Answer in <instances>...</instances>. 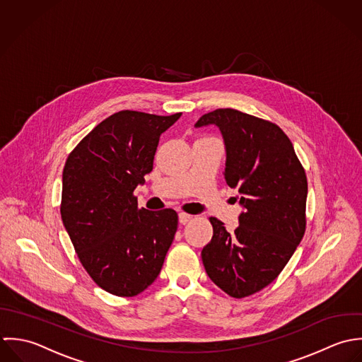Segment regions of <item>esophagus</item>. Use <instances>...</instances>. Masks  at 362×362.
Listing matches in <instances>:
<instances>
[{"instance_id": "34e87169", "label": "esophagus", "mask_w": 362, "mask_h": 362, "mask_svg": "<svg viewBox=\"0 0 362 362\" xmlns=\"http://www.w3.org/2000/svg\"><path fill=\"white\" fill-rule=\"evenodd\" d=\"M192 219H193V216H190V214H185V213H180V214H179V222H180L182 225L187 223V222L192 221Z\"/></svg>"}]
</instances>
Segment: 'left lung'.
<instances>
[{
    "label": "left lung",
    "mask_w": 362,
    "mask_h": 362,
    "mask_svg": "<svg viewBox=\"0 0 362 362\" xmlns=\"http://www.w3.org/2000/svg\"><path fill=\"white\" fill-rule=\"evenodd\" d=\"M216 126L225 145L223 177L240 197L233 232L211 217L214 235L202 250L207 276L233 298L267 287L288 263L305 233L308 182L292 143L266 120L217 109L194 127Z\"/></svg>",
    "instance_id": "obj_1"
}]
</instances>
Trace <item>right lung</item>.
<instances>
[{
    "instance_id": "right-lung-1",
    "label": "right lung",
    "mask_w": 362,
    "mask_h": 362,
    "mask_svg": "<svg viewBox=\"0 0 362 362\" xmlns=\"http://www.w3.org/2000/svg\"><path fill=\"white\" fill-rule=\"evenodd\" d=\"M182 116L123 110L98 124L67 158L62 219L100 288L134 296L159 276L177 229L172 209H139L133 192L152 170L159 137Z\"/></svg>"
}]
</instances>
